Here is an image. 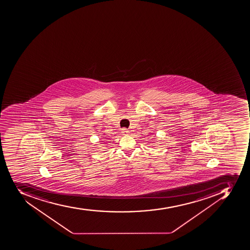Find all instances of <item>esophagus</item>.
Segmentation results:
<instances>
[{"label":"esophagus","mask_w":250,"mask_h":250,"mask_svg":"<svg viewBox=\"0 0 250 250\" xmlns=\"http://www.w3.org/2000/svg\"><path fill=\"white\" fill-rule=\"evenodd\" d=\"M129 131H130V130H128V129H126V128H123L122 129V133L124 134H129Z\"/></svg>","instance_id":"1"}]
</instances>
